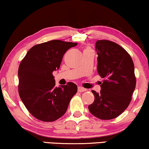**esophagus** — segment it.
I'll return each instance as SVG.
<instances>
[{"label": "esophagus", "instance_id": "obj_1", "mask_svg": "<svg viewBox=\"0 0 149 149\" xmlns=\"http://www.w3.org/2000/svg\"><path fill=\"white\" fill-rule=\"evenodd\" d=\"M78 91L79 92H83V91H87V89H85L83 87H78Z\"/></svg>", "mask_w": 149, "mask_h": 149}]
</instances>
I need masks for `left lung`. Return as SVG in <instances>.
Listing matches in <instances>:
<instances>
[{"instance_id": "obj_1", "label": "left lung", "mask_w": 149, "mask_h": 149, "mask_svg": "<svg viewBox=\"0 0 149 149\" xmlns=\"http://www.w3.org/2000/svg\"><path fill=\"white\" fill-rule=\"evenodd\" d=\"M95 48L97 72L104 80L100 85V92L91 91L95 99L88 109L98 119H115L131 102L136 83L134 64L130 54L115 42L98 40Z\"/></svg>"}]
</instances>
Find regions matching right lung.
<instances>
[{
  "instance_id": "obj_1",
  "label": "right lung",
  "mask_w": 149,
  "mask_h": 149,
  "mask_svg": "<svg viewBox=\"0 0 149 149\" xmlns=\"http://www.w3.org/2000/svg\"><path fill=\"white\" fill-rule=\"evenodd\" d=\"M77 43L60 40L36 45L26 54L18 69V91L32 115L45 122L54 121L66 113L77 86L69 82L57 87L52 73L60 68L66 51Z\"/></svg>"
}]
</instances>
